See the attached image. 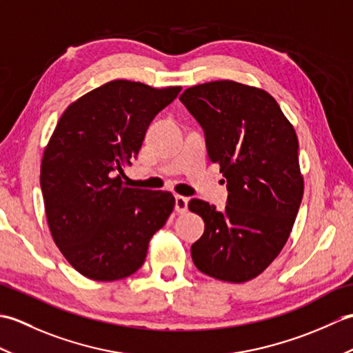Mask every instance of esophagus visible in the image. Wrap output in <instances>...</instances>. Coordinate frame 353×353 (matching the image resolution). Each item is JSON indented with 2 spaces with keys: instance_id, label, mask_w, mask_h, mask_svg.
Listing matches in <instances>:
<instances>
[{
  "instance_id": "34e87169",
  "label": "esophagus",
  "mask_w": 353,
  "mask_h": 353,
  "mask_svg": "<svg viewBox=\"0 0 353 353\" xmlns=\"http://www.w3.org/2000/svg\"><path fill=\"white\" fill-rule=\"evenodd\" d=\"M188 199L183 196H176V203H174V209L179 214H185L188 211Z\"/></svg>"
}]
</instances>
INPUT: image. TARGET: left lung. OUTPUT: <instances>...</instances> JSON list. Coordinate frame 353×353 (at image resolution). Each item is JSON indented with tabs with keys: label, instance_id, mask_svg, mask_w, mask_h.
I'll return each instance as SVG.
<instances>
[{
	"label": "left lung",
	"instance_id": "8db88e82",
	"mask_svg": "<svg viewBox=\"0 0 353 353\" xmlns=\"http://www.w3.org/2000/svg\"><path fill=\"white\" fill-rule=\"evenodd\" d=\"M181 101L203 129L229 191L223 212L199 199L188 203L205 221L192 261L215 279L247 282L281 253L302 203L296 130L272 95L238 81L188 88Z\"/></svg>",
	"mask_w": 353,
	"mask_h": 353
}]
</instances>
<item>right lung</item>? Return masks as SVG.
<instances>
[{"instance_id":"add662e5","label":"right lung","mask_w":353,"mask_h":353,"mask_svg":"<svg viewBox=\"0 0 353 353\" xmlns=\"http://www.w3.org/2000/svg\"><path fill=\"white\" fill-rule=\"evenodd\" d=\"M181 89L109 81L66 108L45 147L48 228L66 261L89 279L118 281L139 270L150 239L172 212L171 192L127 188L121 176L150 123Z\"/></svg>"}]
</instances>
